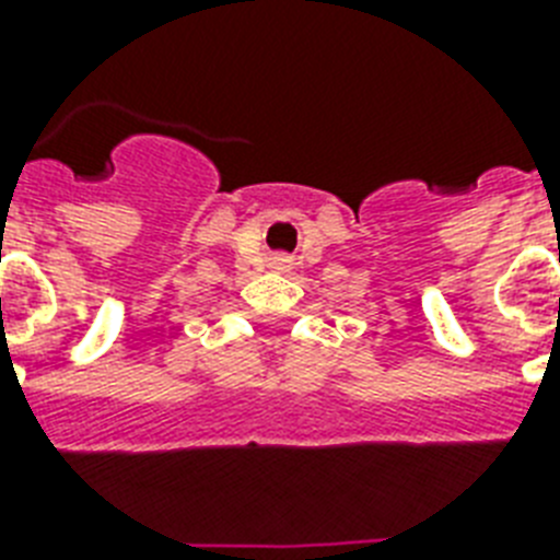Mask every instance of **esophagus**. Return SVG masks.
<instances>
[{
	"label": "esophagus",
	"mask_w": 560,
	"mask_h": 560,
	"mask_svg": "<svg viewBox=\"0 0 560 560\" xmlns=\"http://www.w3.org/2000/svg\"><path fill=\"white\" fill-rule=\"evenodd\" d=\"M281 261H284V258H281Z\"/></svg>",
	"instance_id": "34e87169"
}]
</instances>
